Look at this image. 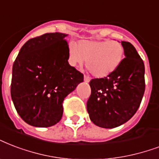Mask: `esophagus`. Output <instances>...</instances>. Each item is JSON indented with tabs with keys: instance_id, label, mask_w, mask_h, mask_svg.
<instances>
[{
	"instance_id": "1",
	"label": "esophagus",
	"mask_w": 159,
	"mask_h": 159,
	"mask_svg": "<svg viewBox=\"0 0 159 159\" xmlns=\"http://www.w3.org/2000/svg\"><path fill=\"white\" fill-rule=\"evenodd\" d=\"M90 80H91V78L89 77H88V76H86V75H85L84 76V81L86 82H90Z\"/></svg>"
}]
</instances>
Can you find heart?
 I'll return each mask as SVG.
<instances>
[{"label":"heart","mask_w":159,"mask_h":159,"mask_svg":"<svg viewBox=\"0 0 159 159\" xmlns=\"http://www.w3.org/2000/svg\"><path fill=\"white\" fill-rule=\"evenodd\" d=\"M124 57V48L117 41L82 40L77 45H68V62L80 66L87 60L86 66L96 77L111 74L119 66Z\"/></svg>","instance_id":"1"}]
</instances>
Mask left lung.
<instances>
[{
  "mask_svg": "<svg viewBox=\"0 0 159 159\" xmlns=\"http://www.w3.org/2000/svg\"><path fill=\"white\" fill-rule=\"evenodd\" d=\"M125 58L111 74L90 81L87 108L91 121L98 127L113 128L136 113L145 91L144 63L135 47L122 42Z\"/></svg>",
  "mask_w": 159,
  "mask_h": 159,
  "instance_id": "8db88e82",
  "label": "left lung"
}]
</instances>
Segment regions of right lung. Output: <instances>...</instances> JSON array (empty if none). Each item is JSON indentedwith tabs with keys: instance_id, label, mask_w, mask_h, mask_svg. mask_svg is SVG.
Instances as JSON below:
<instances>
[{
	"instance_id": "add662e5",
	"label": "right lung",
	"mask_w": 159,
	"mask_h": 159,
	"mask_svg": "<svg viewBox=\"0 0 159 159\" xmlns=\"http://www.w3.org/2000/svg\"><path fill=\"white\" fill-rule=\"evenodd\" d=\"M66 36L55 32L31 38L13 63L11 95L17 113L29 125L57 124L64 98L83 82V74L67 61Z\"/></svg>"
}]
</instances>
